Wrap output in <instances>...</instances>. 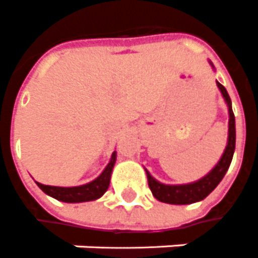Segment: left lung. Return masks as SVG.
<instances>
[{"instance_id":"left-lung-1","label":"left lung","mask_w":258,"mask_h":258,"mask_svg":"<svg viewBox=\"0 0 258 258\" xmlns=\"http://www.w3.org/2000/svg\"><path fill=\"white\" fill-rule=\"evenodd\" d=\"M211 63V62H210ZM211 67L214 65L211 63ZM217 86L220 89L221 94L225 100L228 105V114H229V122H228V142L224 153L221 155L220 161L215 164V167L203 178L199 180L190 182V183L183 184H165L158 182L157 179L151 176V173L146 169L147 173V180H149V187L153 196L158 202L168 203V204H176V206H183V204H191V203L202 202L211 191L220 184L222 178L225 176L228 168L231 165L232 157L235 153V143H236V127H235V115L232 111V101L229 94L224 86L220 82H217Z\"/></svg>"}]
</instances>
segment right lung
<instances>
[{
	"instance_id": "obj_1",
	"label": "right lung",
	"mask_w": 258,
	"mask_h": 258,
	"mask_svg": "<svg viewBox=\"0 0 258 258\" xmlns=\"http://www.w3.org/2000/svg\"><path fill=\"white\" fill-rule=\"evenodd\" d=\"M116 162V151L112 153L108 165L104 168V171L94 180L89 183L80 184V186H72V187H62V186H48V184L37 183V186L44 191L45 195L54 197L56 200L63 203H85L93 202L103 196L107 191L111 180V173Z\"/></svg>"
}]
</instances>
